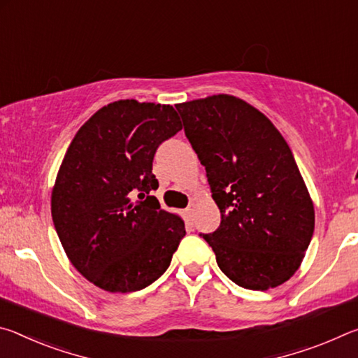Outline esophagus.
I'll return each instance as SVG.
<instances>
[{"label":"esophagus","instance_id":"esophagus-1","mask_svg":"<svg viewBox=\"0 0 358 358\" xmlns=\"http://www.w3.org/2000/svg\"><path fill=\"white\" fill-rule=\"evenodd\" d=\"M194 211H196V203H189V205H187V208H186V215L189 216V220H192Z\"/></svg>","mask_w":358,"mask_h":358}]
</instances>
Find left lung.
Masks as SVG:
<instances>
[{
  "label": "left lung",
  "mask_w": 358,
  "mask_h": 358,
  "mask_svg": "<svg viewBox=\"0 0 358 358\" xmlns=\"http://www.w3.org/2000/svg\"><path fill=\"white\" fill-rule=\"evenodd\" d=\"M221 211L201 237L235 284L266 290L292 276L310 246L314 207L292 151L273 123L235 96L177 104Z\"/></svg>",
  "instance_id": "1"
}]
</instances>
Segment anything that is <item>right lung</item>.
Returning <instances> with one entry per match:
<instances>
[{"mask_svg": "<svg viewBox=\"0 0 358 358\" xmlns=\"http://www.w3.org/2000/svg\"><path fill=\"white\" fill-rule=\"evenodd\" d=\"M172 106L124 99L96 112L71 142L52 217L71 264L107 292H136L171 265L186 235L153 191L157 147L181 131Z\"/></svg>", "mask_w": 358, "mask_h": 358, "instance_id": "right-lung-1", "label": "right lung"}]
</instances>
